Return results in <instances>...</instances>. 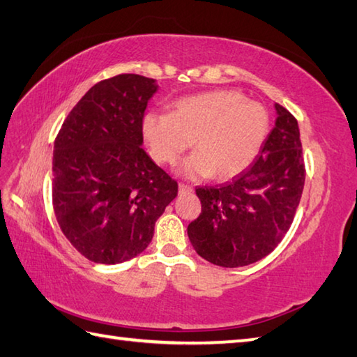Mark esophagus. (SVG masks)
Here are the masks:
<instances>
[{
	"instance_id": "1",
	"label": "esophagus",
	"mask_w": 357,
	"mask_h": 357,
	"mask_svg": "<svg viewBox=\"0 0 357 357\" xmlns=\"http://www.w3.org/2000/svg\"><path fill=\"white\" fill-rule=\"evenodd\" d=\"M193 192V187L192 185H187V184H179V193L181 195H188Z\"/></svg>"
}]
</instances>
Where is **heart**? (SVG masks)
Returning <instances> with one entry per match:
<instances>
[{"label": "heart", "mask_w": 357, "mask_h": 357, "mask_svg": "<svg viewBox=\"0 0 357 357\" xmlns=\"http://www.w3.org/2000/svg\"><path fill=\"white\" fill-rule=\"evenodd\" d=\"M142 132L158 162L174 164L190 147L184 164L187 176L211 172L215 178H231L253 161L268 132V115L261 105L233 90H216L183 98L172 113L149 112Z\"/></svg>", "instance_id": "1"}]
</instances>
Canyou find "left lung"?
<instances>
[{
    "mask_svg": "<svg viewBox=\"0 0 357 357\" xmlns=\"http://www.w3.org/2000/svg\"><path fill=\"white\" fill-rule=\"evenodd\" d=\"M275 127L252 165L219 187H196L201 215L188 224L193 248L219 267H244L270 255L294 219L305 183L298 121L276 104Z\"/></svg>",
    "mask_w": 357,
    "mask_h": 357,
    "instance_id": "1",
    "label": "left lung"
}]
</instances>
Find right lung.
<instances>
[{
  "label": "right lung",
  "mask_w": 357,
  "mask_h": 357,
  "mask_svg": "<svg viewBox=\"0 0 357 357\" xmlns=\"http://www.w3.org/2000/svg\"><path fill=\"white\" fill-rule=\"evenodd\" d=\"M156 81L135 73L100 81L55 139L52 202L64 236L96 264L138 256L178 183L144 151L142 119Z\"/></svg>",
  "instance_id": "right-lung-1"
}]
</instances>
